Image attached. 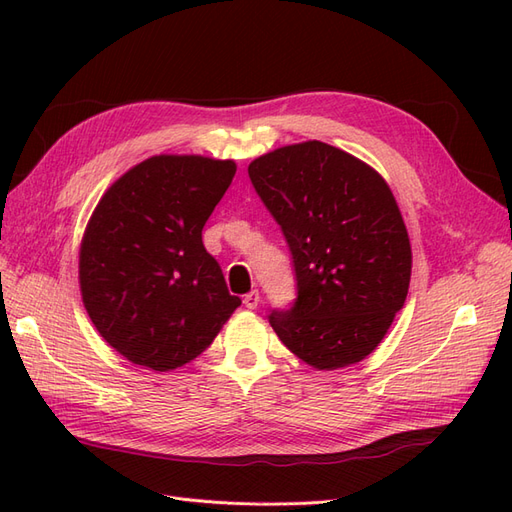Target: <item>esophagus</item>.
Returning <instances> with one entry per match:
<instances>
[{
	"label": "esophagus",
	"instance_id": "esophagus-1",
	"mask_svg": "<svg viewBox=\"0 0 512 512\" xmlns=\"http://www.w3.org/2000/svg\"><path fill=\"white\" fill-rule=\"evenodd\" d=\"M243 303H245V307H247V309H256V307H258V303H260V292H258V290L247 292V294H245V299H243Z\"/></svg>",
	"mask_w": 512,
	"mask_h": 512
}]
</instances>
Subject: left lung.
I'll use <instances>...</instances> for the list:
<instances>
[{
  "label": "left lung",
  "mask_w": 512,
  "mask_h": 512,
  "mask_svg": "<svg viewBox=\"0 0 512 512\" xmlns=\"http://www.w3.org/2000/svg\"><path fill=\"white\" fill-rule=\"evenodd\" d=\"M247 173L282 226L297 301L269 322L314 369H339L378 348L406 303L412 247L378 170L320 141L256 158Z\"/></svg>",
  "instance_id": "left-lung-1"
}]
</instances>
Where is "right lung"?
<instances>
[{
  "instance_id": "right-lung-1",
  "label": "right lung",
  "mask_w": 512,
  "mask_h": 512,
  "mask_svg": "<svg viewBox=\"0 0 512 512\" xmlns=\"http://www.w3.org/2000/svg\"><path fill=\"white\" fill-rule=\"evenodd\" d=\"M235 173L232 160L162 153L123 173L91 213L79 252L83 305L130 363L183 367L241 305L203 245Z\"/></svg>"
}]
</instances>
